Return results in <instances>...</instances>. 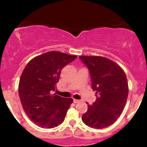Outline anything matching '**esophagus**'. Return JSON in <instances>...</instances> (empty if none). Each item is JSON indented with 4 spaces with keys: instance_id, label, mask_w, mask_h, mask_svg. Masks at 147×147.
I'll return each mask as SVG.
<instances>
[{
    "instance_id": "obj_1",
    "label": "esophagus",
    "mask_w": 147,
    "mask_h": 147,
    "mask_svg": "<svg viewBox=\"0 0 147 147\" xmlns=\"http://www.w3.org/2000/svg\"><path fill=\"white\" fill-rule=\"evenodd\" d=\"M73 102H74V103H78V102H80V100H79V99H73Z\"/></svg>"
}]
</instances>
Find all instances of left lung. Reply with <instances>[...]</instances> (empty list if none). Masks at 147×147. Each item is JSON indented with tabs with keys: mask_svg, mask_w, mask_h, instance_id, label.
<instances>
[{
	"mask_svg": "<svg viewBox=\"0 0 147 147\" xmlns=\"http://www.w3.org/2000/svg\"><path fill=\"white\" fill-rule=\"evenodd\" d=\"M90 72L96 101L88 106L82 121L88 126L101 129L111 126L124 110L129 88L124 70L117 63L102 57L80 56Z\"/></svg>",
	"mask_w": 147,
	"mask_h": 147,
	"instance_id": "1",
	"label": "left lung"
}]
</instances>
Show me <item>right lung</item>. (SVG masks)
<instances>
[{"label": "right lung", "instance_id": "obj_1", "mask_svg": "<svg viewBox=\"0 0 147 147\" xmlns=\"http://www.w3.org/2000/svg\"><path fill=\"white\" fill-rule=\"evenodd\" d=\"M76 58V55L48 52L32 59L23 70L19 97L25 113L37 126L52 129L63 123L73 99L52 92L62 69Z\"/></svg>", "mask_w": 147, "mask_h": 147}]
</instances>
